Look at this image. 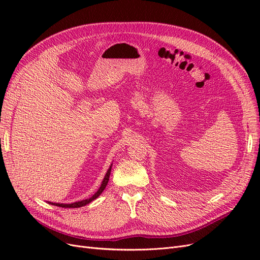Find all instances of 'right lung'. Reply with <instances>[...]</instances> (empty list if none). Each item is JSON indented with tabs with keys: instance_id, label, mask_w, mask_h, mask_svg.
Segmentation results:
<instances>
[{
	"instance_id": "1",
	"label": "right lung",
	"mask_w": 260,
	"mask_h": 260,
	"mask_svg": "<svg viewBox=\"0 0 260 260\" xmlns=\"http://www.w3.org/2000/svg\"><path fill=\"white\" fill-rule=\"evenodd\" d=\"M112 166L113 165H111V167H109V169L107 170L106 175L103 179V181H102V184L100 186V188L98 190V192L94 194L93 196H91L90 199H86V200H83V201H80V202H76V203H73V204H59V203H51L52 205H55V206H58V207H62V208H78V207H82V206H85L86 204L91 203L92 201H94L95 199H98L99 196L102 194V192L104 191V188L106 187L107 183H108V180H109V176H111V170H112Z\"/></svg>"
}]
</instances>
